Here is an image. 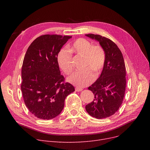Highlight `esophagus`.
Returning a JSON list of instances; mask_svg holds the SVG:
<instances>
[{
    "instance_id": "obj_1",
    "label": "esophagus",
    "mask_w": 150,
    "mask_h": 150,
    "mask_svg": "<svg viewBox=\"0 0 150 150\" xmlns=\"http://www.w3.org/2000/svg\"><path fill=\"white\" fill-rule=\"evenodd\" d=\"M82 90H83V89L80 88H78V87H77V88H75V91H76V92H80V91H81Z\"/></svg>"
}]
</instances>
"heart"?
Masks as SVG:
<instances>
[{"instance_id": "b5f03b06", "label": "heart", "mask_w": 150, "mask_h": 150, "mask_svg": "<svg viewBox=\"0 0 150 150\" xmlns=\"http://www.w3.org/2000/svg\"><path fill=\"white\" fill-rule=\"evenodd\" d=\"M69 50L76 54L83 55V67L82 70L75 71L67 78V81L78 87H84L90 84L94 80V74L98 76L103 69L106 54L100 45H93L92 43L84 38L75 40L70 46ZM57 61L61 69L68 75L73 69L72 54L66 49H61L57 55Z\"/></svg>"}]
</instances>
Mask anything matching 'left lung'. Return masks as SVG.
I'll return each instance as SVG.
<instances>
[{"label":"left lung","instance_id":"8db88e82","mask_svg":"<svg viewBox=\"0 0 150 150\" xmlns=\"http://www.w3.org/2000/svg\"><path fill=\"white\" fill-rule=\"evenodd\" d=\"M86 36L100 43L106 59L100 77L88 88L94 100L85 108L92 117L105 119L114 115L122 103L126 88L125 61L119 47L109 39L94 34Z\"/></svg>","mask_w":150,"mask_h":150}]
</instances>
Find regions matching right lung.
<instances>
[{
    "label": "right lung",
    "mask_w": 150,
    "mask_h": 150,
    "mask_svg": "<svg viewBox=\"0 0 150 150\" xmlns=\"http://www.w3.org/2000/svg\"><path fill=\"white\" fill-rule=\"evenodd\" d=\"M71 38L42 35L35 39L26 52L21 91L26 106L38 119L50 120L58 116L66 97L75 91L72 84L64 83L57 61L59 51Z\"/></svg>",
    "instance_id": "obj_1"
}]
</instances>
